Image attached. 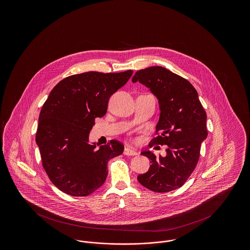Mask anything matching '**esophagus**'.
I'll list each match as a JSON object with an SVG mask.
<instances>
[{
  "label": "esophagus",
  "instance_id": "obj_1",
  "mask_svg": "<svg viewBox=\"0 0 250 250\" xmlns=\"http://www.w3.org/2000/svg\"><path fill=\"white\" fill-rule=\"evenodd\" d=\"M124 154L125 155H138V153H137L134 149L130 148V147H126V148H125V150H124Z\"/></svg>",
  "mask_w": 250,
  "mask_h": 250
}]
</instances>
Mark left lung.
Returning <instances> with one entry per match:
<instances>
[{
  "mask_svg": "<svg viewBox=\"0 0 250 250\" xmlns=\"http://www.w3.org/2000/svg\"><path fill=\"white\" fill-rule=\"evenodd\" d=\"M141 83L157 97L160 117L151 143L167 145V155L156 157L150 151L142 155L151 166L138 181L154 192H168L181 188L198 164L201 145L207 138L206 112L193 85L162 66L136 72L132 83Z\"/></svg>",
  "mask_w": 250,
  "mask_h": 250,
  "instance_id": "obj_1",
  "label": "left lung"
}]
</instances>
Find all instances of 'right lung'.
I'll return each instance as SVG.
<instances>
[{
  "label": "right lung",
  "instance_id": "obj_1",
  "mask_svg": "<svg viewBox=\"0 0 250 250\" xmlns=\"http://www.w3.org/2000/svg\"><path fill=\"white\" fill-rule=\"evenodd\" d=\"M132 70L85 72L61 81L41 108L36 141L42 165L52 184L74 197L92 194L105 182L109 159L124 145L111 140L89 143L95 118L105 116L109 97L128 82Z\"/></svg>",
  "mask_w": 250,
  "mask_h": 250
}]
</instances>
